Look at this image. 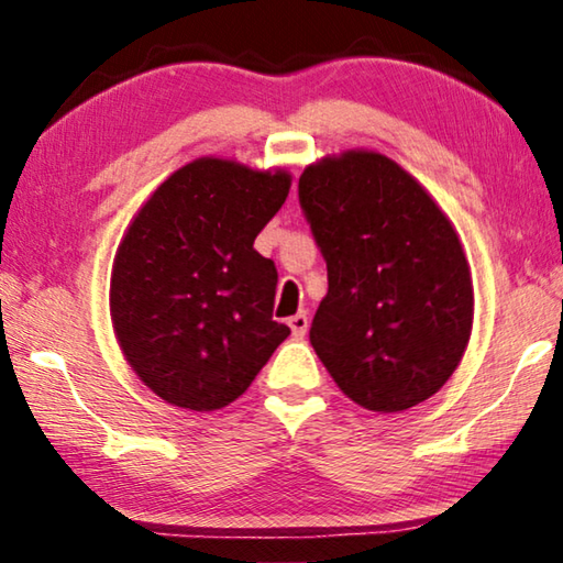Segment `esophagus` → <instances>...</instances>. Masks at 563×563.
Masks as SVG:
<instances>
[{
    "instance_id": "34e87169",
    "label": "esophagus",
    "mask_w": 563,
    "mask_h": 563,
    "mask_svg": "<svg viewBox=\"0 0 563 563\" xmlns=\"http://www.w3.org/2000/svg\"><path fill=\"white\" fill-rule=\"evenodd\" d=\"M288 325H290V330H292V335H295V338H302L305 332H308V325H310L308 312H298V316H292V318L288 320Z\"/></svg>"
}]
</instances>
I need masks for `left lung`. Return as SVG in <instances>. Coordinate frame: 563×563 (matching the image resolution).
I'll return each instance as SVG.
<instances>
[{
    "instance_id": "1",
    "label": "left lung",
    "mask_w": 563,
    "mask_h": 563,
    "mask_svg": "<svg viewBox=\"0 0 563 563\" xmlns=\"http://www.w3.org/2000/svg\"><path fill=\"white\" fill-rule=\"evenodd\" d=\"M298 198L328 263L310 342L352 402L402 412L430 399L472 335L460 235L432 196L375 151L302 170Z\"/></svg>"
}]
</instances>
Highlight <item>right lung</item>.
Here are the masks:
<instances>
[{
    "label": "right lung",
    "instance_id": "add662e5",
    "mask_svg": "<svg viewBox=\"0 0 563 563\" xmlns=\"http://www.w3.org/2000/svg\"><path fill=\"white\" fill-rule=\"evenodd\" d=\"M290 180L283 168L196 158L131 221L113 258L111 322L133 373L168 405H231L290 335L273 320L278 271L253 247Z\"/></svg>",
    "mask_w": 563,
    "mask_h": 563
}]
</instances>
